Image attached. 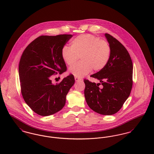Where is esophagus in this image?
Returning a JSON list of instances; mask_svg holds the SVG:
<instances>
[{
	"label": "esophagus",
	"mask_w": 154,
	"mask_h": 154,
	"mask_svg": "<svg viewBox=\"0 0 154 154\" xmlns=\"http://www.w3.org/2000/svg\"><path fill=\"white\" fill-rule=\"evenodd\" d=\"M74 79H75V81L76 82H80V81L82 80V79H80V78H79V77H75L74 78Z\"/></svg>",
	"instance_id": "1"
}]
</instances>
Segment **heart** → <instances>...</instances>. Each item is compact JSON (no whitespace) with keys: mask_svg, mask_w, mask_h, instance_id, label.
<instances>
[{"mask_svg":"<svg viewBox=\"0 0 154 154\" xmlns=\"http://www.w3.org/2000/svg\"><path fill=\"white\" fill-rule=\"evenodd\" d=\"M111 49L108 42L91 34H84L75 38L71 46H64L62 56L69 66L74 63L81 56L82 61L75 64L69 72L75 77H82L93 69L95 72L102 70L108 63Z\"/></svg>","mask_w":154,"mask_h":154,"instance_id":"heart-1","label":"heart"}]
</instances>
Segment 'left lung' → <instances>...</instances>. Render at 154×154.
<instances>
[{"label": "left lung", "instance_id": "1", "mask_svg": "<svg viewBox=\"0 0 154 154\" xmlns=\"http://www.w3.org/2000/svg\"><path fill=\"white\" fill-rule=\"evenodd\" d=\"M105 36L111 49L109 60L102 70L91 75L100 83L84 80V95L92 110L100 115H112L121 109L130 94L133 66L126 48L109 34Z\"/></svg>", "mask_w": 154, "mask_h": 154}]
</instances>
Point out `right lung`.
Instances as JSON below:
<instances>
[{
    "label": "right lung",
    "instance_id": "right-lung-1",
    "mask_svg": "<svg viewBox=\"0 0 154 154\" xmlns=\"http://www.w3.org/2000/svg\"><path fill=\"white\" fill-rule=\"evenodd\" d=\"M71 34L42 35L31 42L21 55L18 74L23 97L28 106L42 116L53 115L63 108L66 95L74 84L70 74L53 84L51 76L66 71L62 49Z\"/></svg>",
    "mask_w": 154,
    "mask_h": 154
}]
</instances>
